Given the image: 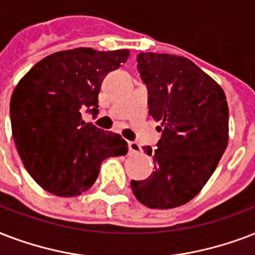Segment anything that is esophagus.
Returning <instances> with one entry per match:
<instances>
[{"label": "esophagus", "mask_w": 255, "mask_h": 255, "mask_svg": "<svg viewBox=\"0 0 255 255\" xmlns=\"http://www.w3.org/2000/svg\"><path fill=\"white\" fill-rule=\"evenodd\" d=\"M128 146H129V151L131 153V154H138V153H141L142 151L141 146L138 145L137 142L130 141L129 143H128Z\"/></svg>", "instance_id": "obj_1"}]
</instances>
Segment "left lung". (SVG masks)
Masks as SVG:
<instances>
[{"label": "left lung", "mask_w": 255, "mask_h": 255, "mask_svg": "<svg viewBox=\"0 0 255 255\" xmlns=\"http://www.w3.org/2000/svg\"><path fill=\"white\" fill-rule=\"evenodd\" d=\"M137 69L147 88L149 114L161 122L153 155L155 170L131 181L135 198L151 209L185 205L216 170L229 141V108L224 90L185 57L139 53Z\"/></svg>", "instance_id": "left-lung-1"}]
</instances>
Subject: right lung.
Wrapping results in <instances>:
<instances>
[{"mask_svg":"<svg viewBox=\"0 0 255 255\" xmlns=\"http://www.w3.org/2000/svg\"><path fill=\"white\" fill-rule=\"evenodd\" d=\"M129 50L90 47L54 53L33 66L11 94L10 121L23 166L39 186L76 197L96 182L104 159L128 153L120 134L82 121L98 114L102 81L126 62Z\"/></svg>","mask_w":255,"mask_h":255,"instance_id":"obj_1","label":"right lung"}]
</instances>
